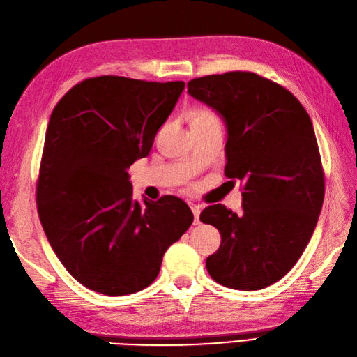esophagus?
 Returning a JSON list of instances; mask_svg holds the SVG:
<instances>
[{"label": "esophagus", "mask_w": 357, "mask_h": 357, "mask_svg": "<svg viewBox=\"0 0 357 357\" xmlns=\"http://www.w3.org/2000/svg\"><path fill=\"white\" fill-rule=\"evenodd\" d=\"M191 209H192V213H194V223L199 225L200 223V212H202V208L199 204H191Z\"/></svg>", "instance_id": "34e87169"}]
</instances>
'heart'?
<instances>
[{
	"label": "heart",
	"instance_id": "obj_1",
	"mask_svg": "<svg viewBox=\"0 0 357 357\" xmlns=\"http://www.w3.org/2000/svg\"><path fill=\"white\" fill-rule=\"evenodd\" d=\"M212 119H215V117H213V114H211L209 112H199L195 114L194 121H212Z\"/></svg>",
	"mask_w": 357,
	"mask_h": 357
}]
</instances>
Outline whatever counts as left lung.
<instances>
[{"instance_id":"8db88e82","label":"left lung","mask_w":357,"mask_h":357,"mask_svg":"<svg viewBox=\"0 0 357 357\" xmlns=\"http://www.w3.org/2000/svg\"><path fill=\"white\" fill-rule=\"evenodd\" d=\"M188 94L223 119L225 174L244 189L241 215L223 204L202 212L221 235L206 268L225 287L264 289L296 264L319 218L324 172L312 121L289 90L250 71L192 79Z\"/></svg>"}]
</instances>
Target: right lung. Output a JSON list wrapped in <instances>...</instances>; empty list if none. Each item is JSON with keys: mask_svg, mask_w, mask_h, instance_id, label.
I'll use <instances>...</instances> for the list:
<instances>
[{"mask_svg": "<svg viewBox=\"0 0 357 357\" xmlns=\"http://www.w3.org/2000/svg\"><path fill=\"white\" fill-rule=\"evenodd\" d=\"M185 82L99 76L75 85L50 116L38 181L39 220L70 275L122 296L148 287L194 215L174 195L132 199L130 166L149 154Z\"/></svg>", "mask_w": 357, "mask_h": 357, "instance_id": "1", "label": "right lung"}]
</instances>
